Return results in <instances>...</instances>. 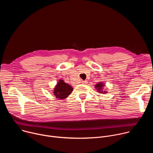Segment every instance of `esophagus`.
<instances>
[{
  "mask_svg": "<svg viewBox=\"0 0 153 153\" xmlns=\"http://www.w3.org/2000/svg\"><path fill=\"white\" fill-rule=\"evenodd\" d=\"M87 83H88V82H87L86 80H83V81L82 82V84H86Z\"/></svg>",
  "mask_w": 153,
  "mask_h": 153,
  "instance_id": "34e87169",
  "label": "esophagus"
}]
</instances>
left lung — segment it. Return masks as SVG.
Segmentation results:
<instances>
[{
  "mask_svg": "<svg viewBox=\"0 0 153 153\" xmlns=\"http://www.w3.org/2000/svg\"><path fill=\"white\" fill-rule=\"evenodd\" d=\"M105 86V84L103 83L102 82H99L98 83H97L94 86H95V88H96L97 91L98 92H99V93H106L107 92L106 91H103V86Z\"/></svg>",
  "mask_w": 153,
  "mask_h": 153,
  "instance_id": "obj_1",
  "label": "left lung"
}]
</instances>
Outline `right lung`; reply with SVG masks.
<instances>
[{
	"label": "right lung",
	"instance_id": "obj_1",
	"mask_svg": "<svg viewBox=\"0 0 153 153\" xmlns=\"http://www.w3.org/2000/svg\"><path fill=\"white\" fill-rule=\"evenodd\" d=\"M73 90V88L71 85L60 79L54 87L53 94L57 99H63L71 94Z\"/></svg>",
	"mask_w": 153,
	"mask_h": 153
}]
</instances>
